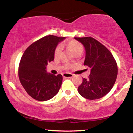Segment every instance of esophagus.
Segmentation results:
<instances>
[{
  "label": "esophagus",
  "instance_id": "34e87169",
  "mask_svg": "<svg viewBox=\"0 0 133 133\" xmlns=\"http://www.w3.org/2000/svg\"><path fill=\"white\" fill-rule=\"evenodd\" d=\"M62 76L64 78H71L73 77V74L71 73H64Z\"/></svg>",
  "mask_w": 133,
  "mask_h": 133
}]
</instances>
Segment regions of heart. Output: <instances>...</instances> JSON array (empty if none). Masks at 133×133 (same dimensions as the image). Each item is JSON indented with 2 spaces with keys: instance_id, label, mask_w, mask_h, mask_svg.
<instances>
[{
  "instance_id": "1",
  "label": "heart",
  "mask_w": 133,
  "mask_h": 133,
  "mask_svg": "<svg viewBox=\"0 0 133 133\" xmlns=\"http://www.w3.org/2000/svg\"><path fill=\"white\" fill-rule=\"evenodd\" d=\"M66 45L68 48L69 49L70 51H71V52L74 56L81 54L82 53V52L83 51V46H82V44L77 41L72 40L69 41V42H68L67 43ZM61 51V47L60 45L56 46L54 51V57L55 59H57L59 57V55H60ZM69 66V64L64 65L65 68H68Z\"/></svg>"
}]
</instances>
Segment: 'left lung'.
<instances>
[{
    "mask_svg": "<svg viewBox=\"0 0 133 133\" xmlns=\"http://www.w3.org/2000/svg\"><path fill=\"white\" fill-rule=\"evenodd\" d=\"M86 49L84 65L91 69L87 79L82 78L78 92L87 99H97L106 95L113 87L117 76V65L111 52L91 37H74Z\"/></svg>",
    "mask_w": 133,
    "mask_h": 133,
    "instance_id": "1",
    "label": "left lung"
}]
</instances>
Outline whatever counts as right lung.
Here are the masks:
<instances>
[{
  "label": "right lung",
  "mask_w": 133,
  "mask_h": 133,
  "mask_svg": "<svg viewBox=\"0 0 133 133\" xmlns=\"http://www.w3.org/2000/svg\"><path fill=\"white\" fill-rule=\"evenodd\" d=\"M65 37L49 35L34 42L26 49L19 65V78L30 96L39 101L51 99L59 92L62 76L47 73L46 65L54 61V51Z\"/></svg>",
  "instance_id": "obj_1"
}]
</instances>
